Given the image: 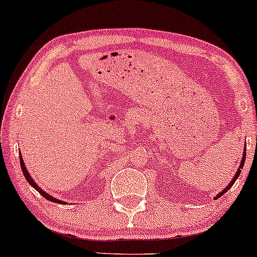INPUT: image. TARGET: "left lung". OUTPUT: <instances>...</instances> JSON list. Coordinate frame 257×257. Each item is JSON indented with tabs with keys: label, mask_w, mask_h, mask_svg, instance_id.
<instances>
[{
	"label": "left lung",
	"mask_w": 257,
	"mask_h": 257,
	"mask_svg": "<svg viewBox=\"0 0 257 257\" xmlns=\"http://www.w3.org/2000/svg\"><path fill=\"white\" fill-rule=\"evenodd\" d=\"M245 151H246V149H245ZM245 151H244V154H243V159H241L240 166H239L238 171H237V172H235V176H234V178H233V180H232V181H230V183L228 184V186H227V187H226V188H224V189H223V191H222L221 193H218V194H217V197H216L215 199H217V198H220V197H222V195H223V194H224V193H226V192H228V191H229V188H230V187H232V186H233V184H234V182H235V181H237V178L239 177V175H240V172H241V169H243V166H244V163H245V157H246V152H245Z\"/></svg>",
	"instance_id": "obj_1"
}]
</instances>
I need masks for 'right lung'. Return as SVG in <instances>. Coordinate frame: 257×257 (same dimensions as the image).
Returning <instances> with one entry per match:
<instances>
[{"label":"right lung","mask_w":257,"mask_h":257,"mask_svg":"<svg viewBox=\"0 0 257 257\" xmlns=\"http://www.w3.org/2000/svg\"><path fill=\"white\" fill-rule=\"evenodd\" d=\"M19 157H20V166H22V171H23V174H24V176H25V178H27V181L29 183L31 184V186L34 187V188L36 189L37 192L40 193V194L42 195L43 198H46L47 199V200H50V201H53V203H63V204H66V203H64V201H62V200H58V199H56V198H53V197H51L50 194H48V193H46L45 191H42L41 188H40L39 186H37V184L34 182V180L33 178H31V176L29 175V172H28V170H27V167H25V165H24V161H23V159H22V155H20V152H19Z\"/></svg>","instance_id":"add662e5"}]
</instances>
